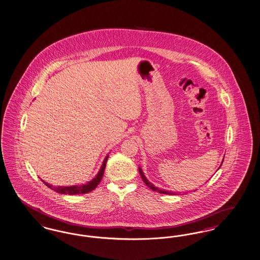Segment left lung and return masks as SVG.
<instances>
[{"label": "left lung", "instance_id": "1", "mask_svg": "<svg viewBox=\"0 0 260 260\" xmlns=\"http://www.w3.org/2000/svg\"><path fill=\"white\" fill-rule=\"evenodd\" d=\"M223 158H224V156H223ZM222 162H223V160L221 161V164H220V166L219 167H221V165H222ZM218 167V168H219ZM139 173H140V176L142 178V180H143V182L145 183L146 186L147 187H150L152 190H154V191H157V192H159V193H165V194H173V196H176L177 192H173V191H168V190H166V189H161V188H158L157 187H155L151 182H149V180L146 178L145 175H144V172L142 171V169L139 167Z\"/></svg>", "mask_w": 260, "mask_h": 260}]
</instances>
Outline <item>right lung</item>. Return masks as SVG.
<instances>
[{
    "mask_svg": "<svg viewBox=\"0 0 260 260\" xmlns=\"http://www.w3.org/2000/svg\"><path fill=\"white\" fill-rule=\"evenodd\" d=\"M107 158H108V155L105 156L104 162L101 167L100 171L98 172V174L95 175L94 178H93L90 182L83 184V185H74V186H68V187H63V186H59V187H53L51 184H48L46 182H44L42 180V182L44 183V185H46L49 188H51L53 190H55L56 192L62 193V194H84V193H88L90 191H92L94 189L96 186L100 184V182L102 181L103 176H104V169H105V166L107 162Z\"/></svg>",
    "mask_w": 260,
    "mask_h": 260,
    "instance_id": "right-lung-1",
    "label": "right lung"
}]
</instances>
